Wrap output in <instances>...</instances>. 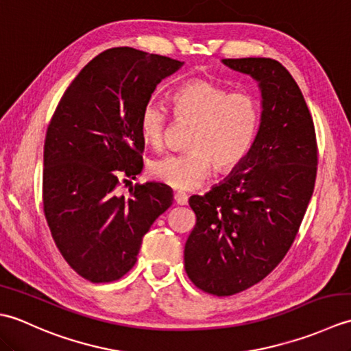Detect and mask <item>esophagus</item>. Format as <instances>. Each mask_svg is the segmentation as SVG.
<instances>
[{
	"mask_svg": "<svg viewBox=\"0 0 351 351\" xmlns=\"http://www.w3.org/2000/svg\"><path fill=\"white\" fill-rule=\"evenodd\" d=\"M175 202H176L178 205H187L189 196L185 195V193H182V191H176V193H175Z\"/></svg>",
	"mask_w": 351,
	"mask_h": 351,
	"instance_id": "obj_1",
	"label": "esophagus"
}]
</instances>
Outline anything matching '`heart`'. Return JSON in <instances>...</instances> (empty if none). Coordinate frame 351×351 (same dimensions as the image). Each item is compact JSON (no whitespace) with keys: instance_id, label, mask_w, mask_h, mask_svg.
<instances>
[{"instance_id":"1","label":"heart","mask_w":351,"mask_h":351,"mask_svg":"<svg viewBox=\"0 0 351 351\" xmlns=\"http://www.w3.org/2000/svg\"><path fill=\"white\" fill-rule=\"evenodd\" d=\"M173 113L195 122L187 152L169 154L151 164V173L178 190H193L211 173L234 169L252 146L259 123L256 101L245 93H229L206 80H193L171 95ZM167 113L147 102L140 113L141 140L152 147L162 143Z\"/></svg>"}]
</instances>
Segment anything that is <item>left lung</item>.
Listing matches in <instances>:
<instances>
[{"label": "left lung", "mask_w": 351, "mask_h": 351, "mask_svg": "<svg viewBox=\"0 0 351 351\" xmlns=\"http://www.w3.org/2000/svg\"><path fill=\"white\" fill-rule=\"evenodd\" d=\"M261 92L256 137L232 171L189 204L196 225L185 243L189 278L205 293L232 295L271 273L299 232L314 193L317 140L299 86L264 57L223 58Z\"/></svg>", "instance_id": "8db88e82"}]
</instances>
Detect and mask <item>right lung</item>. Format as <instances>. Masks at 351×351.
I'll use <instances>...</instances> for the list:
<instances>
[{"mask_svg": "<svg viewBox=\"0 0 351 351\" xmlns=\"http://www.w3.org/2000/svg\"><path fill=\"white\" fill-rule=\"evenodd\" d=\"M184 62L122 47L87 63L66 88L43 147V211L58 250L84 279H121L173 191L146 182L119 196V176L143 170L140 113ZM126 181V180H125Z\"/></svg>", "mask_w": 351, "mask_h": 351, "instance_id": "1", "label": "right lung"}]
</instances>
